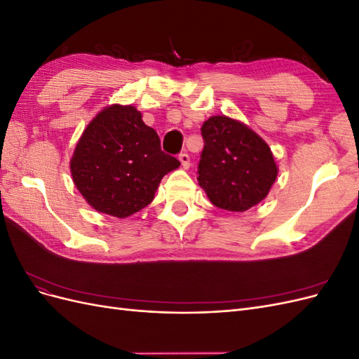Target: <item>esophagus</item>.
<instances>
[{
  "label": "esophagus",
  "instance_id": "esophagus-1",
  "mask_svg": "<svg viewBox=\"0 0 359 359\" xmlns=\"http://www.w3.org/2000/svg\"><path fill=\"white\" fill-rule=\"evenodd\" d=\"M178 158H180L181 166H182L184 169H189V168H190V157H189L187 153H181V154L178 156Z\"/></svg>",
  "mask_w": 359,
  "mask_h": 359
}]
</instances>
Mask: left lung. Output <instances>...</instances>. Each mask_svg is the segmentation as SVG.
I'll use <instances>...</instances> for the list:
<instances>
[{"label": "left lung", "mask_w": 359, "mask_h": 359, "mask_svg": "<svg viewBox=\"0 0 359 359\" xmlns=\"http://www.w3.org/2000/svg\"><path fill=\"white\" fill-rule=\"evenodd\" d=\"M199 186L217 208L243 212L262 202L278 168L265 140L245 124L226 115L206 119Z\"/></svg>", "instance_id": "obj_1"}]
</instances>
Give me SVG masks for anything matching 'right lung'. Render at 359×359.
Masks as SVG:
<instances>
[{"label":"right lung","mask_w":359,"mask_h":359,"mask_svg":"<svg viewBox=\"0 0 359 359\" xmlns=\"http://www.w3.org/2000/svg\"><path fill=\"white\" fill-rule=\"evenodd\" d=\"M180 161L160 148L135 106H107L83 130L70 160L76 189L95 211L126 219L154 199Z\"/></svg>","instance_id":"add662e5"}]
</instances>
